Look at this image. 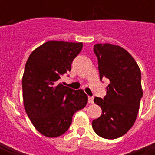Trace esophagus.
<instances>
[{
    "mask_svg": "<svg viewBox=\"0 0 155 155\" xmlns=\"http://www.w3.org/2000/svg\"><path fill=\"white\" fill-rule=\"evenodd\" d=\"M88 101H89L90 104H93V103H94V97H93V96H89Z\"/></svg>",
    "mask_w": 155,
    "mask_h": 155,
    "instance_id": "esophagus-1",
    "label": "esophagus"
}]
</instances>
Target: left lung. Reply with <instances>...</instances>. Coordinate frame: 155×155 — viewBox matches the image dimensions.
I'll list each match as a JSON object with an SVG mask.
<instances>
[{"label": "left lung", "mask_w": 155, "mask_h": 155, "mask_svg": "<svg viewBox=\"0 0 155 155\" xmlns=\"http://www.w3.org/2000/svg\"><path fill=\"white\" fill-rule=\"evenodd\" d=\"M94 52L100 79L106 78L110 84L103 99L94 97L102 114L93 120L92 127L99 136L114 140L125 134L135 122L143 96L141 72L131 54L119 45L96 44Z\"/></svg>", "instance_id": "1"}]
</instances>
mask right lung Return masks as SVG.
<instances>
[{
  "instance_id": "right-lung-1",
  "label": "right lung",
  "mask_w": 155,
  "mask_h": 155,
  "mask_svg": "<svg viewBox=\"0 0 155 155\" xmlns=\"http://www.w3.org/2000/svg\"><path fill=\"white\" fill-rule=\"evenodd\" d=\"M81 42L51 41L29 56L22 78L23 101L26 114L39 132L54 138L62 135L76 111L88 102L83 90L74 91L59 83L62 74L82 50Z\"/></svg>"
}]
</instances>
